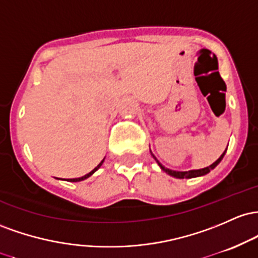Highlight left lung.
<instances>
[{
  "instance_id": "1",
  "label": "left lung",
  "mask_w": 258,
  "mask_h": 258,
  "mask_svg": "<svg viewBox=\"0 0 258 258\" xmlns=\"http://www.w3.org/2000/svg\"><path fill=\"white\" fill-rule=\"evenodd\" d=\"M225 151H227V150H225ZM225 151L223 152V155L221 156V157L218 158V160H217L215 163L213 164H211L210 167H206V168H202V169H196V170H189V172H176V170H170V169H168V168H164L163 166H162V164L160 163V162L157 161V158L155 157V156H153V158H155L156 161H157V163L160 164V167L162 168V169L164 170V172L166 173H168V174L169 175H172V176H175V178H179V179H184V178H195V176H200V175H205V174H207V173H210L211 170L213 169V168H215L217 164L219 163V162L222 161V158L224 157V155H225Z\"/></svg>"
}]
</instances>
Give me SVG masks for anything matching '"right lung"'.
<instances>
[{
  "label": "right lung",
  "instance_id": "1",
  "mask_svg": "<svg viewBox=\"0 0 258 258\" xmlns=\"http://www.w3.org/2000/svg\"><path fill=\"white\" fill-rule=\"evenodd\" d=\"M103 161H105V158H103V160H102V161H101V163H100V164H98V166H97L96 168H95V169H92V170H91V172H90V173H88V174H86V175H84V176H82V178H74V179H68V181H82V180H84V179L89 178V176H90V175H92V174H94V173H95V172H96V170L98 169V168H100L101 166H102Z\"/></svg>",
  "mask_w": 258,
  "mask_h": 258
}]
</instances>
